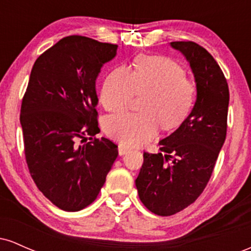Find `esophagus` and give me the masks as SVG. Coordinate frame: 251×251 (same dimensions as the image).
Segmentation results:
<instances>
[{"label":"esophagus","instance_id":"esophagus-1","mask_svg":"<svg viewBox=\"0 0 251 251\" xmlns=\"http://www.w3.org/2000/svg\"><path fill=\"white\" fill-rule=\"evenodd\" d=\"M128 151H129V148H127V146H125V145H123V144H120V145L118 146V152H119V155L126 154Z\"/></svg>","mask_w":251,"mask_h":251}]
</instances>
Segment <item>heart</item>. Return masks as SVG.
<instances>
[{
    "label": "heart",
    "mask_w": 251,
    "mask_h": 251,
    "mask_svg": "<svg viewBox=\"0 0 251 251\" xmlns=\"http://www.w3.org/2000/svg\"><path fill=\"white\" fill-rule=\"evenodd\" d=\"M179 65L162 56H140L133 70L112 71L100 88V102L108 112H120L134 94L146 96L140 105L143 113H120L103 123L106 134L124 145L138 146L150 142L159 127L179 126L195 99L194 83L186 79Z\"/></svg>",
    "instance_id": "1"
}]
</instances>
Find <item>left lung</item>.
<instances>
[{"label":"left lung","instance_id":"8db88e82","mask_svg":"<svg viewBox=\"0 0 251 251\" xmlns=\"http://www.w3.org/2000/svg\"><path fill=\"white\" fill-rule=\"evenodd\" d=\"M170 45L189 62L197 96L191 113L159 142L165 153L144 152L135 186L144 205L158 216L181 211L205 189L226 140L229 106L226 79L211 54L192 41Z\"/></svg>","mask_w":251,"mask_h":251}]
</instances>
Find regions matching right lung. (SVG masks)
<instances>
[{
  "label": "right lung",
  "instance_id": "add662e5",
  "mask_svg": "<svg viewBox=\"0 0 251 251\" xmlns=\"http://www.w3.org/2000/svg\"><path fill=\"white\" fill-rule=\"evenodd\" d=\"M117 50L72 35L41 54L31 68L20 116L25 160L37 189L65 211L96 201L118 157L113 142L93 138L100 132L97 77Z\"/></svg>",
  "mask_w": 251,
  "mask_h": 251
}]
</instances>
